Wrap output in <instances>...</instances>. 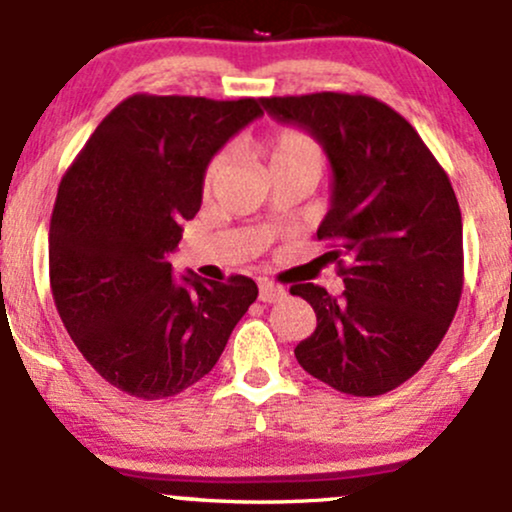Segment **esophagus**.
Listing matches in <instances>:
<instances>
[{
    "label": "esophagus",
    "instance_id": "34e87169",
    "mask_svg": "<svg viewBox=\"0 0 512 512\" xmlns=\"http://www.w3.org/2000/svg\"><path fill=\"white\" fill-rule=\"evenodd\" d=\"M286 291L281 286L272 284V281H260V301L262 303H276V301H284Z\"/></svg>",
    "mask_w": 512,
    "mask_h": 512
}]
</instances>
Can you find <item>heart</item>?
<instances>
[{
  "mask_svg": "<svg viewBox=\"0 0 512 512\" xmlns=\"http://www.w3.org/2000/svg\"><path fill=\"white\" fill-rule=\"evenodd\" d=\"M262 158L267 161L269 173L274 170H308L315 178L325 168V151L317 144L315 137H310L308 132L296 127H284L279 132H274L267 142L262 144ZM223 168V156H216L214 161L207 166V173H204V187L214 185L216 178H219Z\"/></svg>",
  "mask_w": 512,
  "mask_h": 512,
  "instance_id": "1",
  "label": "heart"
}]
</instances>
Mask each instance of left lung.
<instances>
[{"label":"left lung","instance_id":"8db88e82","mask_svg":"<svg viewBox=\"0 0 512 512\" xmlns=\"http://www.w3.org/2000/svg\"><path fill=\"white\" fill-rule=\"evenodd\" d=\"M284 125L310 132L332 166L317 238L344 279L334 298L296 284L317 327L296 346L303 370L334 390H395L438 349L464 284L462 214L448 173L397 110L361 93L262 98Z\"/></svg>","mask_w":512,"mask_h":512}]
</instances>
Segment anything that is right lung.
Here are the masks:
<instances>
[{
    "instance_id": "obj_1",
    "label": "right lung",
    "mask_w": 512,
    "mask_h": 512,
    "mask_svg": "<svg viewBox=\"0 0 512 512\" xmlns=\"http://www.w3.org/2000/svg\"><path fill=\"white\" fill-rule=\"evenodd\" d=\"M262 115V98L134 93L91 134L57 190L50 286L76 349L117 390L166 399L216 366L257 284L166 260L202 207L209 161Z\"/></svg>"
}]
</instances>
